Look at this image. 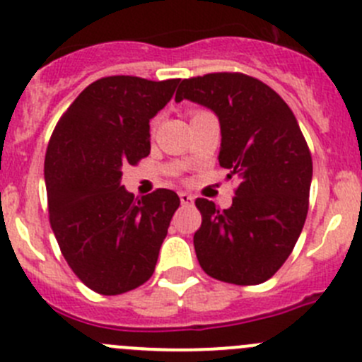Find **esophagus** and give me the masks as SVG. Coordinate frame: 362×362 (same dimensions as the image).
I'll use <instances>...</instances> for the list:
<instances>
[{"instance_id":"esophagus-1","label":"esophagus","mask_w":362,"mask_h":362,"mask_svg":"<svg viewBox=\"0 0 362 362\" xmlns=\"http://www.w3.org/2000/svg\"><path fill=\"white\" fill-rule=\"evenodd\" d=\"M179 199H181V204H192V202H194V195L192 194H188V192H179Z\"/></svg>"}]
</instances>
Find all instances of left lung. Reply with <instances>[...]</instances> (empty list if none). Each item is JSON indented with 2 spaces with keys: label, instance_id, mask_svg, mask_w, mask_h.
<instances>
[{
  "label": "left lung",
  "instance_id": "left-lung-1",
  "mask_svg": "<svg viewBox=\"0 0 362 362\" xmlns=\"http://www.w3.org/2000/svg\"><path fill=\"white\" fill-rule=\"evenodd\" d=\"M183 99L218 117L220 167L238 181L230 208L195 201L199 264L218 281L261 284L288 259L308 216L313 160L304 135L281 95L242 72L183 80L175 103Z\"/></svg>",
  "mask_w": 362,
  "mask_h": 362
}]
</instances>
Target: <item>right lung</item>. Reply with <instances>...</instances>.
<instances>
[{
    "mask_svg": "<svg viewBox=\"0 0 362 362\" xmlns=\"http://www.w3.org/2000/svg\"><path fill=\"white\" fill-rule=\"evenodd\" d=\"M177 83L101 78L74 99L51 135L44 161L51 229L72 272L101 295L149 281L179 208L167 188L139 199L120 185L122 167L149 154V120Z\"/></svg>",
    "mask_w": 362,
    "mask_h": 362,
    "instance_id": "obj_1",
    "label": "right lung"
}]
</instances>
